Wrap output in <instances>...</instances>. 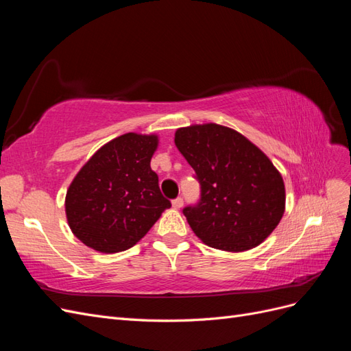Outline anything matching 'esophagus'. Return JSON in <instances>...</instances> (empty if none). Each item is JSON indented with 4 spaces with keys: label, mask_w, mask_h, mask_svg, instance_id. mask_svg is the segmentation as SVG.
Wrapping results in <instances>:
<instances>
[{
    "label": "esophagus",
    "mask_w": 351,
    "mask_h": 351,
    "mask_svg": "<svg viewBox=\"0 0 351 351\" xmlns=\"http://www.w3.org/2000/svg\"><path fill=\"white\" fill-rule=\"evenodd\" d=\"M173 206L176 208V209H180L183 206V197H177V199H174L173 200Z\"/></svg>",
    "instance_id": "obj_1"
}]
</instances>
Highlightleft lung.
Returning <instances> with one entry per match:
<instances>
[{
	"label": "left lung",
	"instance_id": "1",
	"mask_svg": "<svg viewBox=\"0 0 351 351\" xmlns=\"http://www.w3.org/2000/svg\"><path fill=\"white\" fill-rule=\"evenodd\" d=\"M174 142L195 169L200 200L183 214L210 247H256L280 224L285 210L282 177L247 137L215 123L177 129Z\"/></svg>",
	"mask_w": 351,
	"mask_h": 351
}]
</instances>
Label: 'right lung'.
<instances>
[{"label":"right lung","instance_id":"obj_1","mask_svg":"<svg viewBox=\"0 0 351 351\" xmlns=\"http://www.w3.org/2000/svg\"><path fill=\"white\" fill-rule=\"evenodd\" d=\"M156 147V134L125 133L80 168L67 190L66 215L83 244L101 253L130 249L171 206L151 168Z\"/></svg>","mask_w":351,"mask_h":351}]
</instances>
